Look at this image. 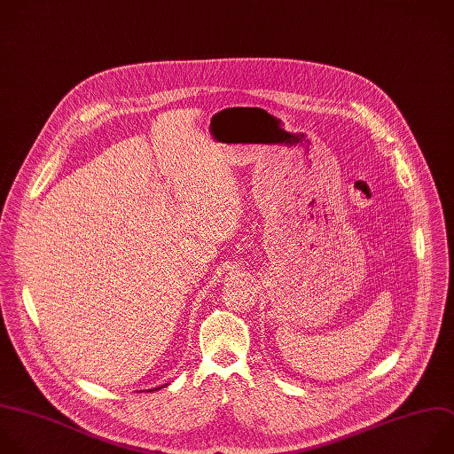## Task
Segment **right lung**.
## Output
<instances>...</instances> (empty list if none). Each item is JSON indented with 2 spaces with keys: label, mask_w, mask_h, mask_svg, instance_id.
<instances>
[{
  "label": "right lung",
  "mask_w": 454,
  "mask_h": 454,
  "mask_svg": "<svg viewBox=\"0 0 454 454\" xmlns=\"http://www.w3.org/2000/svg\"><path fill=\"white\" fill-rule=\"evenodd\" d=\"M160 388V387H159ZM159 388H153V390H159ZM153 390H148V392H153Z\"/></svg>",
  "instance_id": "obj_1"
}]
</instances>
